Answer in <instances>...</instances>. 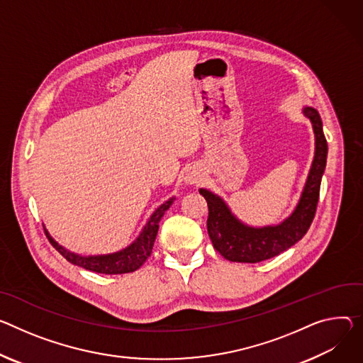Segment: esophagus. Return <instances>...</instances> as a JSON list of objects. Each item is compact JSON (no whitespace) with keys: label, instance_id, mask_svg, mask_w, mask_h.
I'll list each match as a JSON object with an SVG mask.
<instances>
[{"label":"esophagus","instance_id":"obj_1","mask_svg":"<svg viewBox=\"0 0 363 363\" xmlns=\"http://www.w3.org/2000/svg\"><path fill=\"white\" fill-rule=\"evenodd\" d=\"M184 181H185L186 184H189V185L199 184V182L201 181V174H200L199 171H196L195 168H189V169H186V172H185Z\"/></svg>","mask_w":363,"mask_h":363}]
</instances>
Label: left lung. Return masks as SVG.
<instances>
[{
  "label": "left lung",
  "instance_id": "1",
  "mask_svg": "<svg viewBox=\"0 0 363 363\" xmlns=\"http://www.w3.org/2000/svg\"><path fill=\"white\" fill-rule=\"evenodd\" d=\"M303 113L310 118L314 130V159L300 201L282 223L265 227L247 225L232 213L218 195L204 188L200 189L208 204V236L214 249L227 260L256 263L271 259L301 240L310 228L318 204L321 177L325 169L327 140L318 111L313 107H304Z\"/></svg>",
  "mask_w": 363,
  "mask_h": 363
}]
</instances>
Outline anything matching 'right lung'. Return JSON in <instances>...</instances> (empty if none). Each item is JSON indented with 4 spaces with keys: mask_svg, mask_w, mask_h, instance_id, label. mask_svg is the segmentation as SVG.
I'll return each mask as SVG.
<instances>
[{
    "mask_svg": "<svg viewBox=\"0 0 363 363\" xmlns=\"http://www.w3.org/2000/svg\"><path fill=\"white\" fill-rule=\"evenodd\" d=\"M174 196L169 199L168 201H164L159 208L155 210V213L150 216L149 221L143 227L142 233L138 236V239L127 246L125 249L110 253V255H96V256H81L74 252H69L68 249H65L60 246L57 242L53 240V238L48 233L46 230V236L52 246L65 257L68 262L74 263L77 267H81L86 271L96 272V274H106V275H117V274H128V272H135L138 271L146 259L150 256L153 243L157 235L159 230V221L163 217L164 211H167L172 203H174Z\"/></svg>",
    "mask_w": 363,
    "mask_h": 363,
    "instance_id": "right-lung-1",
    "label": "right lung"
}]
</instances>
